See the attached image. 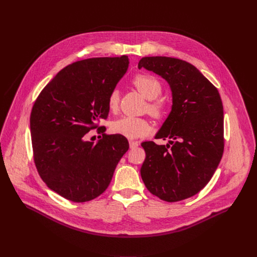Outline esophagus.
<instances>
[{"label":"esophagus","mask_w":257,"mask_h":257,"mask_svg":"<svg viewBox=\"0 0 257 257\" xmlns=\"http://www.w3.org/2000/svg\"><path fill=\"white\" fill-rule=\"evenodd\" d=\"M129 145H130V149H136L139 145V142L138 141H129Z\"/></svg>","instance_id":"obj_1"}]
</instances>
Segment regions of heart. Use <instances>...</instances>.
Segmentation results:
<instances>
[{
  "instance_id": "heart-1",
  "label": "heart",
  "mask_w": 257,
  "mask_h": 257,
  "mask_svg": "<svg viewBox=\"0 0 257 257\" xmlns=\"http://www.w3.org/2000/svg\"><path fill=\"white\" fill-rule=\"evenodd\" d=\"M132 84L146 99L150 100L148 104L149 113L155 118H162L165 114V105L162 101L156 100L162 92L161 82L153 76L139 74L132 79ZM119 100V90L113 89L107 96V107L112 113L117 112ZM109 129L112 133L129 139L140 138L152 132V126L148 120L135 117H122L112 122Z\"/></svg>"
}]
</instances>
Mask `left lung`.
<instances>
[{
    "mask_svg": "<svg viewBox=\"0 0 257 257\" xmlns=\"http://www.w3.org/2000/svg\"><path fill=\"white\" fill-rule=\"evenodd\" d=\"M138 68L153 71L170 85L172 111L156 138L145 141L140 169L149 191L168 202L197 194L209 182L224 153L223 102L215 86L190 63L170 57H144Z\"/></svg>",
    "mask_w": 257,
    "mask_h": 257,
    "instance_id": "8db88e82",
    "label": "left lung"
}]
</instances>
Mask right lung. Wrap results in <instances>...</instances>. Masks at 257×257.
I'll return each instance as SVG.
<instances>
[{
  "mask_svg": "<svg viewBox=\"0 0 257 257\" xmlns=\"http://www.w3.org/2000/svg\"><path fill=\"white\" fill-rule=\"evenodd\" d=\"M127 56L90 58L62 69L36 98L30 114L34 164L47 186L73 202L99 196L129 149L126 137L98 127L107 96L128 69ZM97 127L96 144L84 135Z\"/></svg>",
  "mask_w": 257,
  "mask_h": 257,
  "instance_id": "add662e5",
  "label": "right lung"
}]
</instances>
